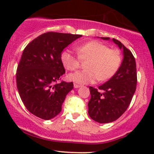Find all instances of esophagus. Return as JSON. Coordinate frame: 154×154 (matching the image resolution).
Wrapping results in <instances>:
<instances>
[{"label":"esophagus","instance_id":"34e87169","mask_svg":"<svg viewBox=\"0 0 154 154\" xmlns=\"http://www.w3.org/2000/svg\"><path fill=\"white\" fill-rule=\"evenodd\" d=\"M74 88H80V87L81 86V85L79 84V83H74Z\"/></svg>","mask_w":154,"mask_h":154}]
</instances>
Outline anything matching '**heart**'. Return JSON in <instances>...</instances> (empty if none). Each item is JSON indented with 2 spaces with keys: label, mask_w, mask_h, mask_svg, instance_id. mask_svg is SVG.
<instances>
[{
  "label": "heart",
  "mask_w": 154,
  "mask_h": 154,
  "mask_svg": "<svg viewBox=\"0 0 154 154\" xmlns=\"http://www.w3.org/2000/svg\"><path fill=\"white\" fill-rule=\"evenodd\" d=\"M78 57L71 50H65L60 55V60L66 69L74 71L80 67V60H88L86 69L68 74V79L80 84L106 81L113 77L122 64V56L117 50L109 49L106 45L91 41L76 46Z\"/></svg>",
  "instance_id": "1"
}]
</instances>
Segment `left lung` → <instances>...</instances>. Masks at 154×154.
<instances>
[{"instance_id": "obj_1", "label": "left lung", "mask_w": 154, "mask_h": 154, "mask_svg": "<svg viewBox=\"0 0 154 154\" xmlns=\"http://www.w3.org/2000/svg\"><path fill=\"white\" fill-rule=\"evenodd\" d=\"M101 38L109 40L108 37ZM112 41L123 50L124 58L120 68L112 78L98 87L103 92L89 87L88 116L100 124L112 122L123 115L131 102L137 83L136 60L133 54L119 40L112 38Z\"/></svg>"}]
</instances>
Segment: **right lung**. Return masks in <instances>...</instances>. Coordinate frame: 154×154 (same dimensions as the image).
Returning a JSON list of instances; mask_svg holds the SVG:
<instances>
[{
	"label": "right lung",
	"mask_w": 154,
	"mask_h": 154,
	"mask_svg": "<svg viewBox=\"0 0 154 154\" xmlns=\"http://www.w3.org/2000/svg\"><path fill=\"white\" fill-rule=\"evenodd\" d=\"M81 36L48 32L24 48L17 68L16 84L24 106L34 116L50 120L61 112L74 84L64 81L55 84L66 72L60 55L64 48Z\"/></svg>",
	"instance_id": "right-lung-1"
}]
</instances>
